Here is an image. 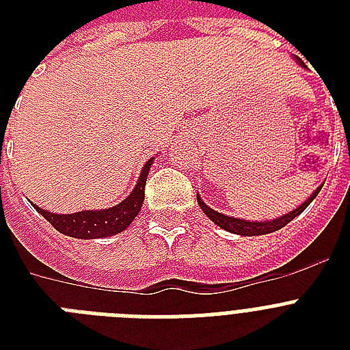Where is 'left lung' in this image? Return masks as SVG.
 <instances>
[{
	"instance_id": "1",
	"label": "left lung",
	"mask_w": 350,
	"mask_h": 350,
	"mask_svg": "<svg viewBox=\"0 0 350 350\" xmlns=\"http://www.w3.org/2000/svg\"><path fill=\"white\" fill-rule=\"evenodd\" d=\"M296 59H298V57H296ZM299 65H304V63L299 62ZM320 191H321V185L318 187V189L314 191V194H312L309 200H305V202L301 203L298 208H294V211H291V213L283 214V216H280V218H276V219H272V221H245V219L230 218V216H225V214L216 213L214 208L207 207V205H205V202H202V198L200 196H198V203H200V207H202L203 213L207 214L208 218L213 219L214 224L218 225V227H221V229L229 230V232H232V234H239V236H261V234H271V232H274V230L283 229V227H285L288 221H293L296 216H299V214L304 213L305 208L309 207L310 202H312V200L318 196V192Z\"/></svg>"
}]
</instances>
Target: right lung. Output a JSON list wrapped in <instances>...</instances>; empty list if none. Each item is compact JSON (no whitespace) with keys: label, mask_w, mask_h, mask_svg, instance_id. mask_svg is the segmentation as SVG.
<instances>
[{"label":"right lung","mask_w":350,"mask_h":350,"mask_svg":"<svg viewBox=\"0 0 350 350\" xmlns=\"http://www.w3.org/2000/svg\"><path fill=\"white\" fill-rule=\"evenodd\" d=\"M150 158L147 163L143 165L142 174L137 180L134 191L118 203L116 207L100 208V211H81L74 214H54L49 211H43L38 205H34L36 211L49 221L56 230H59L65 236L79 239H96L114 236V234L125 230L132 224V219L136 218L139 208L145 200V183H147V174L152 165Z\"/></svg>","instance_id":"add662e5"}]
</instances>
